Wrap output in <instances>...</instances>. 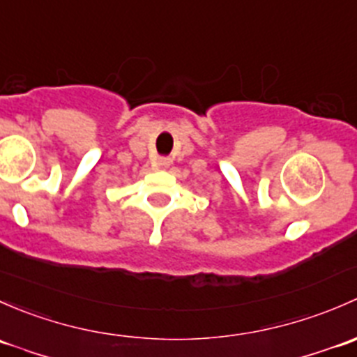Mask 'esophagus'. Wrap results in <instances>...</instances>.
Segmentation results:
<instances>
[{"label": "esophagus", "mask_w": 357, "mask_h": 357, "mask_svg": "<svg viewBox=\"0 0 357 357\" xmlns=\"http://www.w3.org/2000/svg\"><path fill=\"white\" fill-rule=\"evenodd\" d=\"M170 165H172L170 158H158V160L154 161V167H156L158 170H167Z\"/></svg>", "instance_id": "esophagus-1"}]
</instances>
